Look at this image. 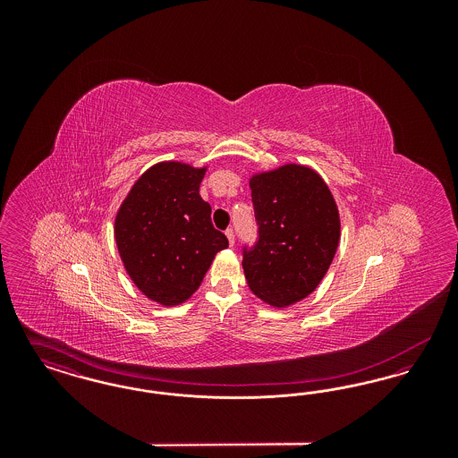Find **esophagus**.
<instances>
[{"instance_id":"esophagus-1","label":"esophagus","mask_w":458,"mask_h":458,"mask_svg":"<svg viewBox=\"0 0 458 458\" xmlns=\"http://www.w3.org/2000/svg\"><path fill=\"white\" fill-rule=\"evenodd\" d=\"M225 233H226V239L230 242V245H233L235 243V232H233V228H228Z\"/></svg>"}]
</instances>
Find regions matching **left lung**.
Here are the masks:
<instances>
[{
    "mask_svg": "<svg viewBox=\"0 0 458 458\" xmlns=\"http://www.w3.org/2000/svg\"><path fill=\"white\" fill-rule=\"evenodd\" d=\"M259 239L243 247V273L262 302L284 309L310 295L340 242V215L327 182L304 165L249 180Z\"/></svg>",
    "mask_w": 458,
    "mask_h": 458,
    "instance_id": "left-lung-1",
    "label": "left lung"
}]
</instances>
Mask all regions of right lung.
Here are the masks:
<instances>
[{
    "mask_svg": "<svg viewBox=\"0 0 458 458\" xmlns=\"http://www.w3.org/2000/svg\"><path fill=\"white\" fill-rule=\"evenodd\" d=\"M208 166L180 161L151 166L131 185L114 218V240L135 286L154 302L183 304L202 284L228 239L199 196Z\"/></svg>",
    "mask_w": 458,
    "mask_h": 458,
    "instance_id": "obj_1",
    "label": "right lung"
}]
</instances>
